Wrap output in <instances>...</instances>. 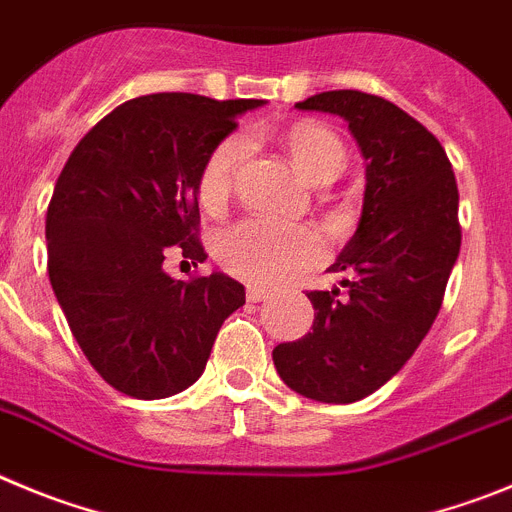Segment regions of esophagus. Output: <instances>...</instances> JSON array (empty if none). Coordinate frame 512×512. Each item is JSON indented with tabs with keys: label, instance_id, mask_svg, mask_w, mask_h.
Wrapping results in <instances>:
<instances>
[{
	"label": "esophagus",
	"instance_id": "1",
	"mask_svg": "<svg viewBox=\"0 0 512 512\" xmlns=\"http://www.w3.org/2000/svg\"><path fill=\"white\" fill-rule=\"evenodd\" d=\"M270 296V290L262 288V285H247V301L250 303H260Z\"/></svg>",
	"mask_w": 512,
	"mask_h": 512
}]
</instances>
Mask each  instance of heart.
<instances>
[{
    "instance_id": "heart-1",
    "label": "heart",
    "mask_w": 512,
    "mask_h": 512,
    "mask_svg": "<svg viewBox=\"0 0 512 512\" xmlns=\"http://www.w3.org/2000/svg\"><path fill=\"white\" fill-rule=\"evenodd\" d=\"M280 142L293 168L313 186L334 181L347 160L339 135L319 122L290 124L280 135ZM242 155L245 145L237 137H227L211 150L199 178V199L204 209L216 211L227 204ZM216 257L237 278L262 285L283 283L324 257V239L311 227L247 219L219 237Z\"/></svg>"
}]
</instances>
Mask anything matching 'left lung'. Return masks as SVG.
Segmentation results:
<instances>
[{
    "label": "left lung",
    "mask_w": 512,
    "mask_h": 512,
    "mask_svg": "<svg viewBox=\"0 0 512 512\" xmlns=\"http://www.w3.org/2000/svg\"><path fill=\"white\" fill-rule=\"evenodd\" d=\"M296 109L342 117L365 158L357 232L331 273L339 288L311 290L313 331L273 349L280 380L319 403H354L413 357L444 301L459 257V191L444 147L393 101L324 91Z\"/></svg>",
    "instance_id": "left-lung-1"
}]
</instances>
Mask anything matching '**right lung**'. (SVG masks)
<instances>
[{"label": "right lung", "mask_w": 512, "mask_h": 512, "mask_svg": "<svg viewBox=\"0 0 512 512\" xmlns=\"http://www.w3.org/2000/svg\"><path fill=\"white\" fill-rule=\"evenodd\" d=\"M262 99L150 94L124 101L78 142L45 219L48 275L94 370L119 393L160 400L199 380L245 285L214 270L176 280L168 247L204 262L199 178L237 117Z\"/></svg>", "instance_id": "obj_1"}]
</instances>
